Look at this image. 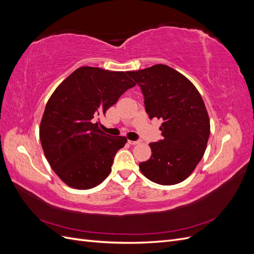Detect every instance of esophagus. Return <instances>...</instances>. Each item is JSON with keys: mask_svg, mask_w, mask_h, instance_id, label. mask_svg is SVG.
I'll return each instance as SVG.
<instances>
[{"mask_svg": "<svg viewBox=\"0 0 254 254\" xmlns=\"http://www.w3.org/2000/svg\"><path fill=\"white\" fill-rule=\"evenodd\" d=\"M128 143H129L130 145H136V144H139L140 142H139V141H131V140H128Z\"/></svg>", "mask_w": 254, "mask_h": 254, "instance_id": "1", "label": "esophagus"}]
</instances>
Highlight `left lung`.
Instances as JSON below:
<instances>
[{"label": "left lung", "mask_w": 254, "mask_h": 254, "mask_svg": "<svg viewBox=\"0 0 254 254\" xmlns=\"http://www.w3.org/2000/svg\"><path fill=\"white\" fill-rule=\"evenodd\" d=\"M140 86L149 119L162 121L163 139L150 143L151 157L139 164L150 181L174 186L186 180L203 157L210 119L203 99L186 76L165 64L127 72Z\"/></svg>", "instance_id": "1"}]
</instances>
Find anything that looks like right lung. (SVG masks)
<instances>
[{
	"mask_svg": "<svg viewBox=\"0 0 254 254\" xmlns=\"http://www.w3.org/2000/svg\"><path fill=\"white\" fill-rule=\"evenodd\" d=\"M134 86L127 73L81 66L54 91L39 135L45 158L66 186L89 190L109 176L127 139L106 134L96 121Z\"/></svg>",
	"mask_w": 254,
	"mask_h": 254,
	"instance_id": "add662e5",
	"label": "right lung"
}]
</instances>
